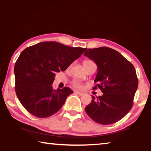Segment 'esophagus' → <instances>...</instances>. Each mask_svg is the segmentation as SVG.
<instances>
[{"instance_id":"esophagus-1","label":"esophagus","mask_w":151,"mask_h":151,"mask_svg":"<svg viewBox=\"0 0 151 151\" xmlns=\"http://www.w3.org/2000/svg\"><path fill=\"white\" fill-rule=\"evenodd\" d=\"M75 93L77 94H78V95H80V96H82V95H83V94H84L83 93H81V92H79V91H75Z\"/></svg>"}]
</instances>
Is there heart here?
<instances>
[{
  "instance_id": "b5f03b06",
  "label": "heart",
  "mask_w": 151,
  "mask_h": 151,
  "mask_svg": "<svg viewBox=\"0 0 151 151\" xmlns=\"http://www.w3.org/2000/svg\"><path fill=\"white\" fill-rule=\"evenodd\" d=\"M91 63H93V61H91L90 60H84L83 61V66H84V67H85V66H86V65H87L88 64ZM72 86H73V88H75L76 89H81L82 88V85L77 81H73L72 82Z\"/></svg>"
}]
</instances>
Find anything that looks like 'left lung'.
<instances>
[{"label":"left lung","mask_w":151,"mask_h":151,"mask_svg":"<svg viewBox=\"0 0 151 151\" xmlns=\"http://www.w3.org/2000/svg\"><path fill=\"white\" fill-rule=\"evenodd\" d=\"M96 64L95 80L103 94L95 98L85 107L90 118L97 123H115L130 111L138 88V78L134 66L112 48L102 47L89 48L84 54Z\"/></svg>","instance_id":"obj_1"}]
</instances>
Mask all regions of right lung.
<instances>
[{
	"label": "right lung",
	"instance_id": "1",
	"mask_svg": "<svg viewBox=\"0 0 151 151\" xmlns=\"http://www.w3.org/2000/svg\"><path fill=\"white\" fill-rule=\"evenodd\" d=\"M86 48L70 47L57 42H42L20 53L14 65L15 91L27 111L39 118L55 114L73 91L55 89L56 73L65 71Z\"/></svg>",
	"mask_w": 151,
	"mask_h": 151
}]
</instances>
